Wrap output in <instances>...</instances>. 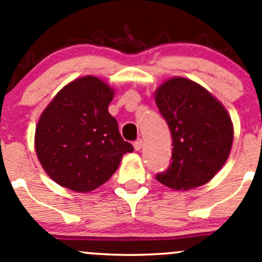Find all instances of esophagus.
Returning a JSON list of instances; mask_svg holds the SVG:
<instances>
[{"label": "esophagus", "mask_w": 262, "mask_h": 262, "mask_svg": "<svg viewBox=\"0 0 262 262\" xmlns=\"http://www.w3.org/2000/svg\"><path fill=\"white\" fill-rule=\"evenodd\" d=\"M142 146H143V142H142V139H137V141L133 143V147L136 150L142 149Z\"/></svg>", "instance_id": "obj_1"}]
</instances>
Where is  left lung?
I'll use <instances>...</instances> for the list:
<instances>
[{
	"label": "left lung",
	"mask_w": 262,
	"mask_h": 262,
	"mask_svg": "<svg viewBox=\"0 0 262 262\" xmlns=\"http://www.w3.org/2000/svg\"><path fill=\"white\" fill-rule=\"evenodd\" d=\"M156 104L173 146L172 162L156 179L175 190L207 184L231 152L233 126L228 113L204 87L182 77L166 81L156 92Z\"/></svg>",
	"instance_id": "left-lung-1"
}]
</instances>
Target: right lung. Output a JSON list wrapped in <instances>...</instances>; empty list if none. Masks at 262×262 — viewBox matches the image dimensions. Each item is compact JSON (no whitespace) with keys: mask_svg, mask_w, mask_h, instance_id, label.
<instances>
[{"mask_svg":"<svg viewBox=\"0 0 262 262\" xmlns=\"http://www.w3.org/2000/svg\"><path fill=\"white\" fill-rule=\"evenodd\" d=\"M114 91L94 76L63 87L38 121L35 150L46 172L60 186L87 192L106 182L133 146L110 115Z\"/></svg>","mask_w":262,"mask_h":262,"instance_id":"right-lung-1","label":"right lung"}]
</instances>
